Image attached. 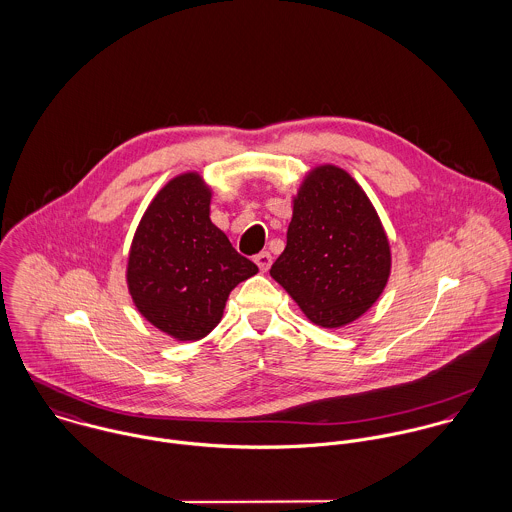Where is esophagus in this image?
I'll return each instance as SVG.
<instances>
[{
	"label": "esophagus",
	"instance_id": "1",
	"mask_svg": "<svg viewBox=\"0 0 512 512\" xmlns=\"http://www.w3.org/2000/svg\"><path fill=\"white\" fill-rule=\"evenodd\" d=\"M256 266L260 268V272H266L270 266H272V254L270 252H260L256 258H254Z\"/></svg>",
	"mask_w": 512,
	"mask_h": 512
}]
</instances>
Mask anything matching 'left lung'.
Wrapping results in <instances>:
<instances>
[{"mask_svg": "<svg viewBox=\"0 0 512 512\" xmlns=\"http://www.w3.org/2000/svg\"><path fill=\"white\" fill-rule=\"evenodd\" d=\"M390 242L363 187L341 167H313L293 195L288 242L270 276L325 329L353 323L390 278Z\"/></svg>", "mask_w": 512, "mask_h": 512, "instance_id": "obj_1", "label": "left lung"}]
</instances>
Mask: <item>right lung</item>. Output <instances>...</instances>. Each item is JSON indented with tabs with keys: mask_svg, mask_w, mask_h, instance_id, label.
Returning <instances> with one entry per match:
<instances>
[{
	"mask_svg": "<svg viewBox=\"0 0 512 512\" xmlns=\"http://www.w3.org/2000/svg\"><path fill=\"white\" fill-rule=\"evenodd\" d=\"M211 199L201 173L173 177L147 205L128 254L126 284L136 309L183 343L207 337L230 292L258 274L213 224Z\"/></svg>",
	"mask_w": 512,
	"mask_h": 512,
	"instance_id": "obj_1",
	"label": "right lung"
}]
</instances>
